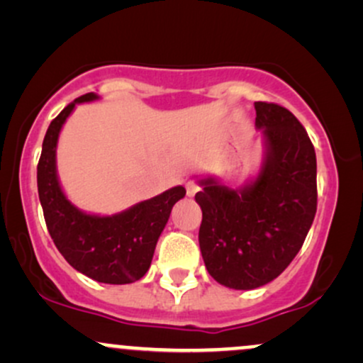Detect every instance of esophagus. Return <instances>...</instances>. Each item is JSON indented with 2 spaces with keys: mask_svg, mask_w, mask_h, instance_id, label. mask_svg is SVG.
Wrapping results in <instances>:
<instances>
[{
  "mask_svg": "<svg viewBox=\"0 0 363 363\" xmlns=\"http://www.w3.org/2000/svg\"><path fill=\"white\" fill-rule=\"evenodd\" d=\"M198 191H199V187L196 186L193 181H189V182H187V184H186V193H187V196H189V198H193V196H194L196 193H198Z\"/></svg>",
  "mask_w": 363,
  "mask_h": 363,
  "instance_id": "1",
  "label": "esophagus"
}]
</instances>
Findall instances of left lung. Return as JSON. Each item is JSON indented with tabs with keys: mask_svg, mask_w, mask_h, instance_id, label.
I'll use <instances>...</instances> for the list:
<instances>
[{
	"mask_svg": "<svg viewBox=\"0 0 363 363\" xmlns=\"http://www.w3.org/2000/svg\"><path fill=\"white\" fill-rule=\"evenodd\" d=\"M262 136L261 167L242 186L198 179L199 249L220 285L252 290L280 277L301 251L318 208L315 152L285 107L254 102Z\"/></svg>",
	"mask_w": 363,
	"mask_h": 363,
	"instance_id": "obj_1",
	"label": "left lung"
}]
</instances>
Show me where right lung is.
<instances>
[{"instance_id":"add662e5","label":"right lung","mask_w":363,"mask_h":363,"mask_svg":"<svg viewBox=\"0 0 363 363\" xmlns=\"http://www.w3.org/2000/svg\"><path fill=\"white\" fill-rule=\"evenodd\" d=\"M99 99L97 94L74 99L49 124L37 165V189L45 225L62 257L91 280L126 285L148 272L158 237L186 189L174 186L114 215L89 213L69 201L57 176V140L74 107Z\"/></svg>"}]
</instances>
